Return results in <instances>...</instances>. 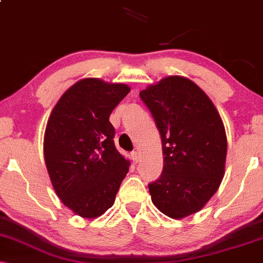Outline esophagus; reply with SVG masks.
<instances>
[{
    "mask_svg": "<svg viewBox=\"0 0 263 263\" xmlns=\"http://www.w3.org/2000/svg\"><path fill=\"white\" fill-rule=\"evenodd\" d=\"M132 161H134L135 164H137V163L141 161V153L137 152V151L132 152Z\"/></svg>",
    "mask_w": 263,
    "mask_h": 263,
    "instance_id": "obj_1",
    "label": "esophagus"
}]
</instances>
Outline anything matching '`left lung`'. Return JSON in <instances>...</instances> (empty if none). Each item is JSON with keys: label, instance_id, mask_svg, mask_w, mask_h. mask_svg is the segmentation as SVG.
I'll use <instances>...</instances> for the list:
<instances>
[{"label": "left lung", "instance_id": "8db88e82", "mask_svg": "<svg viewBox=\"0 0 263 263\" xmlns=\"http://www.w3.org/2000/svg\"><path fill=\"white\" fill-rule=\"evenodd\" d=\"M161 132L163 172L148 185L152 203L172 219L198 213L225 174L228 140L219 111L194 81L163 78L140 92Z\"/></svg>", "mask_w": 263, "mask_h": 263}]
</instances>
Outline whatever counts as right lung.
<instances>
[{
    "mask_svg": "<svg viewBox=\"0 0 263 263\" xmlns=\"http://www.w3.org/2000/svg\"><path fill=\"white\" fill-rule=\"evenodd\" d=\"M121 83L85 78L60 96L44 132V161L62 203L84 219L115 203L129 165L115 147L112 110L129 92Z\"/></svg>",
    "mask_w": 263,
    "mask_h": 263,
    "instance_id": "add662e5",
    "label": "right lung"
}]
</instances>
